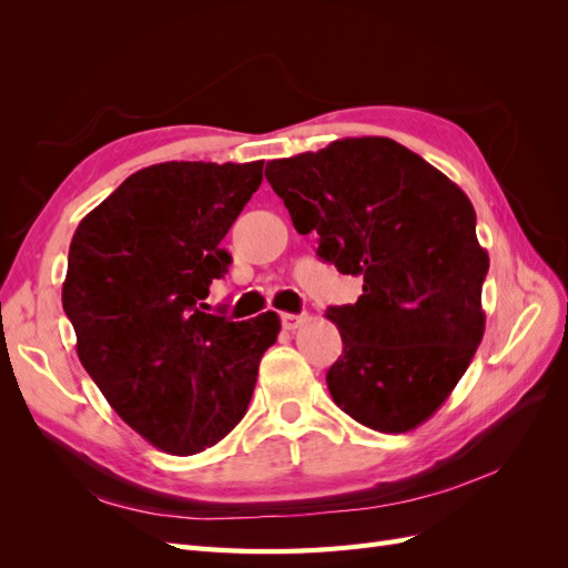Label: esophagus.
Wrapping results in <instances>:
<instances>
[{
    "label": "esophagus",
    "instance_id": "obj_1",
    "mask_svg": "<svg viewBox=\"0 0 568 568\" xmlns=\"http://www.w3.org/2000/svg\"><path fill=\"white\" fill-rule=\"evenodd\" d=\"M280 320H282V326H284V329L294 332V329H298V326H301L307 317H305V315H294V313H282V315H280Z\"/></svg>",
    "mask_w": 568,
    "mask_h": 568
}]
</instances>
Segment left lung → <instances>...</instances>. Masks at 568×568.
<instances>
[{
	"label": "left lung",
	"instance_id": "left-lung-1",
	"mask_svg": "<svg viewBox=\"0 0 568 568\" xmlns=\"http://www.w3.org/2000/svg\"><path fill=\"white\" fill-rule=\"evenodd\" d=\"M265 178L317 255L363 277V296L326 311L343 353L326 372L334 403L363 426L405 434L448 400L486 329L488 253L474 205L388 136H346L270 161Z\"/></svg>",
	"mask_w": 568,
	"mask_h": 568
}]
</instances>
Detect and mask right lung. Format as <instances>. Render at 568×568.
Segmentation results:
<instances>
[{
    "label": "right lung",
    "mask_w": 568,
    "mask_h": 568,
    "mask_svg": "<svg viewBox=\"0 0 568 568\" xmlns=\"http://www.w3.org/2000/svg\"><path fill=\"white\" fill-rule=\"evenodd\" d=\"M263 182V161H170L136 170L80 220L63 311L78 357L118 417L170 455H196L246 415L277 313H203L220 248Z\"/></svg>",
    "instance_id": "right-lung-1"
}]
</instances>
